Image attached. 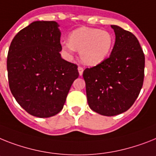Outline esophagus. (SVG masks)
<instances>
[{"label": "esophagus", "instance_id": "1", "mask_svg": "<svg viewBox=\"0 0 156 156\" xmlns=\"http://www.w3.org/2000/svg\"><path fill=\"white\" fill-rule=\"evenodd\" d=\"M78 71H79V74L80 76L83 75V69L81 66L78 67Z\"/></svg>", "mask_w": 156, "mask_h": 156}]
</instances>
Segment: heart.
<instances>
[{"label": "heart", "mask_w": 156, "mask_h": 156, "mask_svg": "<svg viewBox=\"0 0 156 156\" xmlns=\"http://www.w3.org/2000/svg\"><path fill=\"white\" fill-rule=\"evenodd\" d=\"M112 35L105 30L82 27L70 34L69 41H63L62 48L69 56L75 50L80 51V57L84 64L95 66L102 63L112 49Z\"/></svg>", "instance_id": "obj_1"}]
</instances>
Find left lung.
Masks as SVG:
<instances>
[{"label":"left lung","mask_w":156,"mask_h":156,"mask_svg":"<svg viewBox=\"0 0 156 156\" xmlns=\"http://www.w3.org/2000/svg\"><path fill=\"white\" fill-rule=\"evenodd\" d=\"M115 34L110 56L83 71L90 108L106 116L119 115L133 105L143 87L145 56L131 32L111 25Z\"/></svg>","instance_id":"1"}]
</instances>
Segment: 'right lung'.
Here are the masks:
<instances>
[{
    "label": "right lung",
    "instance_id": "add662e5",
    "mask_svg": "<svg viewBox=\"0 0 156 156\" xmlns=\"http://www.w3.org/2000/svg\"><path fill=\"white\" fill-rule=\"evenodd\" d=\"M56 21H35L14 37L7 57L9 88L27 112L40 118L62 110L78 66L60 56Z\"/></svg>",
    "mask_w": 156,
    "mask_h": 156
}]
</instances>
